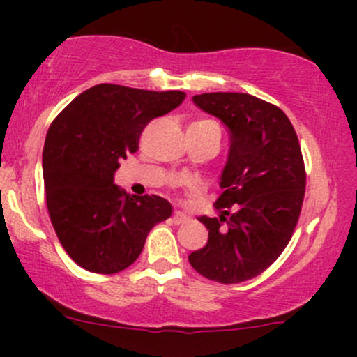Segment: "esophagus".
Returning a JSON list of instances; mask_svg holds the SVG:
<instances>
[{"mask_svg": "<svg viewBox=\"0 0 357 357\" xmlns=\"http://www.w3.org/2000/svg\"><path fill=\"white\" fill-rule=\"evenodd\" d=\"M190 220V216L186 215V213H183V211H174V215H173V221L176 225H181V223H184V221H188Z\"/></svg>", "mask_w": 357, "mask_h": 357, "instance_id": "esophagus-1", "label": "esophagus"}]
</instances>
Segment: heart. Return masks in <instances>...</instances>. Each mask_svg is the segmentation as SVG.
<instances>
[{
	"label": "heart",
	"mask_w": 357,
	"mask_h": 357,
	"mask_svg": "<svg viewBox=\"0 0 357 357\" xmlns=\"http://www.w3.org/2000/svg\"><path fill=\"white\" fill-rule=\"evenodd\" d=\"M199 122H208V121H199ZM196 124H198V122H196Z\"/></svg>",
	"instance_id": "heart-1"
}]
</instances>
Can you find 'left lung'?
<instances>
[{
  "instance_id": "8db88e82",
  "label": "left lung",
  "mask_w": 357,
  "mask_h": 357,
  "mask_svg": "<svg viewBox=\"0 0 357 357\" xmlns=\"http://www.w3.org/2000/svg\"><path fill=\"white\" fill-rule=\"evenodd\" d=\"M192 102L228 127L230 153L215 202L221 215L199 216L208 243L188 258L210 280L240 284L267 270L292 238L305 192L301 144L289 117L250 93H202Z\"/></svg>"
}]
</instances>
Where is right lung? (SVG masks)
Returning <instances> with one entry per match:
<instances>
[{
	"mask_svg": "<svg viewBox=\"0 0 357 357\" xmlns=\"http://www.w3.org/2000/svg\"><path fill=\"white\" fill-rule=\"evenodd\" d=\"M186 93L99 84L52 122L43 147L47 208L61 247L82 268L117 273L132 265L154 225L173 206L161 196H129L114 184L119 161L139 149L142 129Z\"/></svg>",
	"mask_w": 357,
	"mask_h": 357,
	"instance_id": "right-lung-1",
	"label": "right lung"
}]
</instances>
